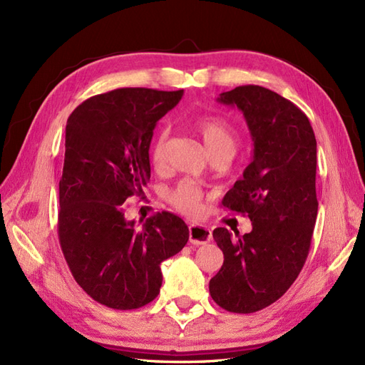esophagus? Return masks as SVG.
Here are the masks:
<instances>
[{
	"label": "esophagus",
	"instance_id": "obj_1",
	"mask_svg": "<svg viewBox=\"0 0 365 365\" xmlns=\"http://www.w3.org/2000/svg\"><path fill=\"white\" fill-rule=\"evenodd\" d=\"M189 240L193 245H205L212 240V231L204 225L193 224L189 227Z\"/></svg>",
	"mask_w": 365,
	"mask_h": 365
}]
</instances>
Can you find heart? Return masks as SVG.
<instances>
[{"mask_svg":"<svg viewBox=\"0 0 365 365\" xmlns=\"http://www.w3.org/2000/svg\"><path fill=\"white\" fill-rule=\"evenodd\" d=\"M196 134L201 137L204 146L212 158L231 160L240 145L237 130L231 126L225 118L220 117H202L193 123ZM169 130L161 129L150 146V161L155 168H163L165 163V150H168ZM169 202L185 215H196L201 210L202 192L200 187L192 182H180L169 192Z\"/></svg>","mask_w":365,"mask_h":365,"instance_id":"obj_1","label":"heart"}]
</instances>
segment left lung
<instances>
[{
  "mask_svg": "<svg viewBox=\"0 0 365 365\" xmlns=\"http://www.w3.org/2000/svg\"><path fill=\"white\" fill-rule=\"evenodd\" d=\"M217 102L242 111L254 143L244 178L222 200L247 213L252 230L213 231L224 264L208 289L225 311L252 314L277 302L306 262L318 210L317 140L302 109L268 88L237 86Z\"/></svg>",
  "mask_w": 365,
  "mask_h": 365,
  "instance_id": "8db88e82",
  "label": "left lung"
}]
</instances>
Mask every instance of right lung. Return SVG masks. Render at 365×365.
I'll return each mask as SVG.
<instances>
[{
  "label": "right lung",
  "instance_id": "obj_1",
  "mask_svg": "<svg viewBox=\"0 0 365 365\" xmlns=\"http://www.w3.org/2000/svg\"><path fill=\"white\" fill-rule=\"evenodd\" d=\"M184 91L120 88L77 106L65 128L58 233L74 280L96 302L138 309L160 294L163 260L180 252L189 228L163 212L141 227L126 220L128 197L150 180L157 121Z\"/></svg>",
  "mask_w": 365,
  "mask_h": 365
}]
</instances>
